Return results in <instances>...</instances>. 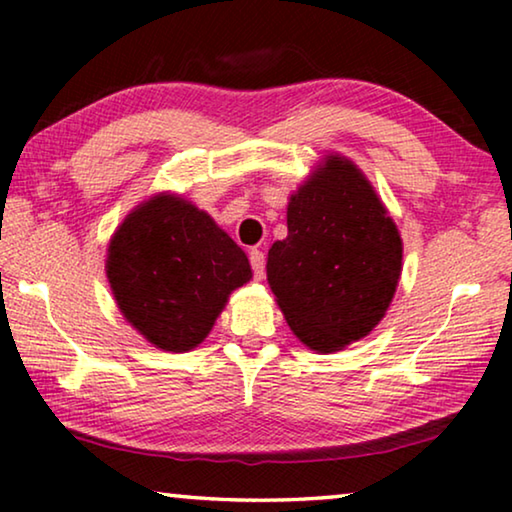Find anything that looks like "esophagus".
Here are the masks:
<instances>
[{
    "mask_svg": "<svg viewBox=\"0 0 512 512\" xmlns=\"http://www.w3.org/2000/svg\"><path fill=\"white\" fill-rule=\"evenodd\" d=\"M264 253L262 250H257V248H253L250 250V266H253V273H255V277L257 280H262L264 277Z\"/></svg>",
    "mask_w": 512,
    "mask_h": 512,
    "instance_id": "esophagus-1",
    "label": "esophagus"
}]
</instances>
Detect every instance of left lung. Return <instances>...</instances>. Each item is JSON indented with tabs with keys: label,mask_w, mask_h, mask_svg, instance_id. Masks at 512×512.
<instances>
[{
	"label": "left lung",
	"mask_w": 512,
	"mask_h": 512,
	"mask_svg": "<svg viewBox=\"0 0 512 512\" xmlns=\"http://www.w3.org/2000/svg\"><path fill=\"white\" fill-rule=\"evenodd\" d=\"M287 228L266 277L293 334L323 354L368 336L402 273L400 232L370 180L345 155H325L291 194Z\"/></svg>",
	"instance_id": "obj_1"
}]
</instances>
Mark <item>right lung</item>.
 Returning <instances> with one entry per match:
<instances>
[{
	"label": "right lung",
	"instance_id": "right-lung-1",
	"mask_svg": "<svg viewBox=\"0 0 512 512\" xmlns=\"http://www.w3.org/2000/svg\"><path fill=\"white\" fill-rule=\"evenodd\" d=\"M106 275L119 311L146 341L187 352L205 341L230 293L253 271L210 214L162 192L115 230Z\"/></svg>",
	"mask_w": 512,
	"mask_h": 512
}]
</instances>
